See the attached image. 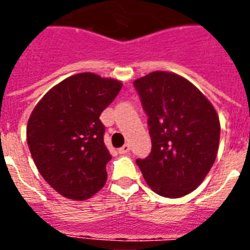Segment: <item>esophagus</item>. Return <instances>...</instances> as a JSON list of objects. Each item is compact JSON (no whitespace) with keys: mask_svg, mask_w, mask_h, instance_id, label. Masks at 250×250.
<instances>
[{"mask_svg":"<svg viewBox=\"0 0 250 250\" xmlns=\"http://www.w3.org/2000/svg\"><path fill=\"white\" fill-rule=\"evenodd\" d=\"M129 151H130L129 144H125L123 147H120V149H119V152H120V154H127Z\"/></svg>","mask_w":250,"mask_h":250,"instance_id":"obj_1","label":"esophagus"}]
</instances>
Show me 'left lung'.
<instances>
[{
  "label": "left lung",
  "instance_id": "8db88e82",
  "mask_svg": "<svg viewBox=\"0 0 250 250\" xmlns=\"http://www.w3.org/2000/svg\"><path fill=\"white\" fill-rule=\"evenodd\" d=\"M147 115L151 151L136 159L156 194L180 198L199 187L219 147L220 123L210 101L184 77L155 71L134 81Z\"/></svg>",
  "mask_w": 250,
  "mask_h": 250
}]
</instances>
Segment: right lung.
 I'll return each instance as SVG.
<instances>
[{
  "label": "right lung",
  "mask_w": 250,
  "mask_h": 250,
  "mask_svg": "<svg viewBox=\"0 0 250 250\" xmlns=\"http://www.w3.org/2000/svg\"><path fill=\"white\" fill-rule=\"evenodd\" d=\"M123 83L92 72L70 76L35 106L27 144L40 174L59 194L86 200L105 185L111 155L100 115Z\"/></svg>",
  "instance_id": "obj_1"
}]
</instances>
